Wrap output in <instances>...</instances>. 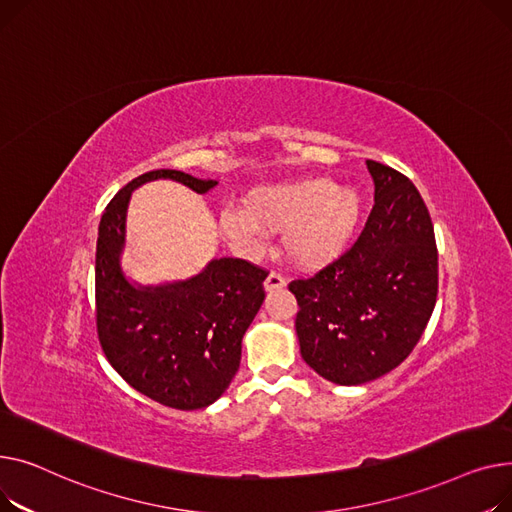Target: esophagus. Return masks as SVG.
Wrapping results in <instances>:
<instances>
[{
  "label": "esophagus",
  "mask_w": 512,
  "mask_h": 512,
  "mask_svg": "<svg viewBox=\"0 0 512 512\" xmlns=\"http://www.w3.org/2000/svg\"><path fill=\"white\" fill-rule=\"evenodd\" d=\"M285 285H287V279L281 273H275V270L264 281V289L266 291H277V289H283Z\"/></svg>",
  "instance_id": "1"
}]
</instances>
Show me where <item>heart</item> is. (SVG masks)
I'll return each instance as SVG.
<instances>
[{
    "mask_svg": "<svg viewBox=\"0 0 512 512\" xmlns=\"http://www.w3.org/2000/svg\"><path fill=\"white\" fill-rule=\"evenodd\" d=\"M362 198L330 179H297L252 190L244 208L221 215V231L237 248L258 252L266 235H285L293 260L316 266L335 258L351 239Z\"/></svg>",
    "mask_w": 512,
    "mask_h": 512,
    "instance_id": "b5f03b06",
    "label": "heart"
}]
</instances>
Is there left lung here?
Returning a JSON list of instances; mask_svg holds the SVG:
<instances>
[{
	"instance_id": "8db88e82",
	"label": "left lung",
	"mask_w": 512,
	"mask_h": 512,
	"mask_svg": "<svg viewBox=\"0 0 512 512\" xmlns=\"http://www.w3.org/2000/svg\"><path fill=\"white\" fill-rule=\"evenodd\" d=\"M374 206L355 242L316 275L295 279V330L304 362L355 386L395 370L422 339L438 295L428 208L401 171L366 161Z\"/></svg>"
}]
</instances>
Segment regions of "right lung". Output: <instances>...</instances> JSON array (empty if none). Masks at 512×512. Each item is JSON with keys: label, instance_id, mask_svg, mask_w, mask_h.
I'll use <instances>...</instances> for the list:
<instances>
[{"label": "right lung", "instance_id": "1", "mask_svg": "<svg viewBox=\"0 0 512 512\" xmlns=\"http://www.w3.org/2000/svg\"><path fill=\"white\" fill-rule=\"evenodd\" d=\"M150 179H175L198 194L217 186L215 179L155 169L111 198L97 239V335L109 364L138 393L165 407L202 409L225 393L239 368L242 339L264 302L268 270L242 258H219L190 281L132 285L119 266L126 210L132 190Z\"/></svg>", "mask_w": 512, "mask_h": 512}]
</instances>
